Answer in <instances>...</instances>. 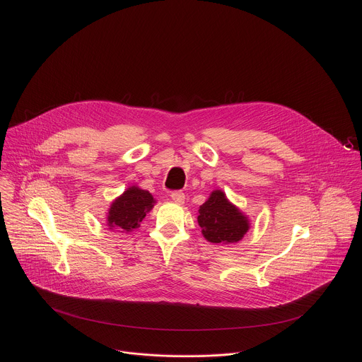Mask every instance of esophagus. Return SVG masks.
I'll return each mask as SVG.
<instances>
[{"instance_id": "1", "label": "esophagus", "mask_w": 362, "mask_h": 362, "mask_svg": "<svg viewBox=\"0 0 362 362\" xmlns=\"http://www.w3.org/2000/svg\"><path fill=\"white\" fill-rule=\"evenodd\" d=\"M170 199H172L175 203L183 204V203H185L186 196H185V193H182V192H173V193L170 194Z\"/></svg>"}]
</instances>
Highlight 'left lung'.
Returning a JSON list of instances; mask_svg holds the SVG:
<instances>
[{
    "label": "left lung",
    "mask_w": 362,
    "mask_h": 362,
    "mask_svg": "<svg viewBox=\"0 0 362 362\" xmlns=\"http://www.w3.org/2000/svg\"><path fill=\"white\" fill-rule=\"evenodd\" d=\"M197 223L206 240L223 245L242 240L250 228L249 218L219 189L199 208Z\"/></svg>",
    "instance_id": "8db88e82"
}]
</instances>
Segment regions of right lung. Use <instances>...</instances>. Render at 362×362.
Listing matches in <instances>:
<instances>
[{
    "mask_svg": "<svg viewBox=\"0 0 362 362\" xmlns=\"http://www.w3.org/2000/svg\"><path fill=\"white\" fill-rule=\"evenodd\" d=\"M156 199L148 190H144L136 185L129 186L119 197H116L106 215L109 229H116L122 233L133 232L140 228V222L148 214Z\"/></svg>",
    "mask_w": 362,
    "mask_h": 362,
    "instance_id": "right-lung-1",
    "label": "right lung"
}]
</instances>
